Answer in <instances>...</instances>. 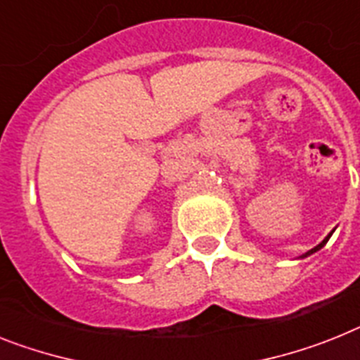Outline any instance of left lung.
I'll use <instances>...</instances> for the list:
<instances>
[{
	"instance_id": "8db88e82",
	"label": "left lung",
	"mask_w": 360,
	"mask_h": 360,
	"mask_svg": "<svg viewBox=\"0 0 360 360\" xmlns=\"http://www.w3.org/2000/svg\"><path fill=\"white\" fill-rule=\"evenodd\" d=\"M331 234H333V232H331ZM331 234H328V236H326V238H324V240L320 241V243H319V245H316V247H315V249H311V250H307L306 255H302V256H300V258H307V256H311V255H313V252H316V250H320V249H322V247H324V245H326V243H328V240H329V238H331Z\"/></svg>"
}]
</instances>
